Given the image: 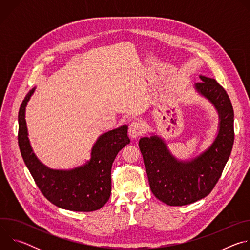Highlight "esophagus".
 Here are the masks:
<instances>
[{
    "label": "esophagus",
    "instance_id": "esophagus-1",
    "mask_svg": "<svg viewBox=\"0 0 250 250\" xmlns=\"http://www.w3.org/2000/svg\"><path fill=\"white\" fill-rule=\"evenodd\" d=\"M144 131H145V125L139 121L132 122L128 127V134L132 138H137L138 136H140L142 133H144Z\"/></svg>",
    "mask_w": 250,
    "mask_h": 250
}]
</instances>
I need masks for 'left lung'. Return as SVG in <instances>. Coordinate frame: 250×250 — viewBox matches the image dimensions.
<instances>
[{"label": "left lung", "instance_id": "obj_1", "mask_svg": "<svg viewBox=\"0 0 250 250\" xmlns=\"http://www.w3.org/2000/svg\"><path fill=\"white\" fill-rule=\"evenodd\" d=\"M200 78L195 89L213 104L220 119L218 135L210 146L195 158L181 161L160 136L139 139L151 192L169 206L189 205L207 197L221 178L233 146L234 115L229 97L215 79Z\"/></svg>", "mask_w": 250, "mask_h": 250}]
</instances>
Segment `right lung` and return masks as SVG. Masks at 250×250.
I'll return each mask as SVG.
<instances>
[{
	"instance_id": "right-lung-1",
	"label": "right lung",
	"mask_w": 250,
	"mask_h": 250,
	"mask_svg": "<svg viewBox=\"0 0 250 250\" xmlns=\"http://www.w3.org/2000/svg\"><path fill=\"white\" fill-rule=\"evenodd\" d=\"M35 88L23 99L19 111V146L22 159L43 196L58 208L74 211L101 208L111 196V169L123 147L130 140L127 125L104 132L97 139L91 158L84 165L71 170H54L35 156L27 136L25 106Z\"/></svg>"
}]
</instances>
